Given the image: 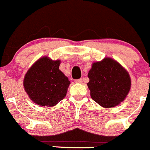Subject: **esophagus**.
<instances>
[{"mask_svg": "<svg viewBox=\"0 0 150 150\" xmlns=\"http://www.w3.org/2000/svg\"><path fill=\"white\" fill-rule=\"evenodd\" d=\"M75 82L76 83H83V80L82 79H78V80H75Z\"/></svg>", "mask_w": 150, "mask_h": 150, "instance_id": "34e87169", "label": "esophagus"}]
</instances>
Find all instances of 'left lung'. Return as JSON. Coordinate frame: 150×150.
<instances>
[{"mask_svg":"<svg viewBox=\"0 0 150 150\" xmlns=\"http://www.w3.org/2000/svg\"><path fill=\"white\" fill-rule=\"evenodd\" d=\"M88 77L91 97L104 108L119 105L131 89V81L128 71L110 57L93 62Z\"/></svg>","mask_w":150,"mask_h":150,"instance_id":"obj_1","label":"left lung"}]
</instances>
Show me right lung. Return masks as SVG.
<instances>
[{"label":"right lung","instance_id":"right-lung-1","mask_svg":"<svg viewBox=\"0 0 150 150\" xmlns=\"http://www.w3.org/2000/svg\"><path fill=\"white\" fill-rule=\"evenodd\" d=\"M60 63V60L45 56L38 59L25 74L24 88L34 103L54 107L66 96L70 82L59 69Z\"/></svg>","mask_w":150,"mask_h":150}]
</instances>
